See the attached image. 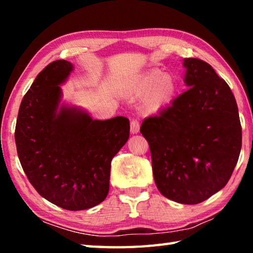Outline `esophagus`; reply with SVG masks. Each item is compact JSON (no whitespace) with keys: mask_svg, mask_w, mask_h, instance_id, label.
I'll return each instance as SVG.
<instances>
[{"mask_svg":"<svg viewBox=\"0 0 253 253\" xmlns=\"http://www.w3.org/2000/svg\"><path fill=\"white\" fill-rule=\"evenodd\" d=\"M139 131V122L137 119H132L130 122V132L132 135Z\"/></svg>","mask_w":253,"mask_h":253,"instance_id":"1","label":"esophagus"}]
</instances>
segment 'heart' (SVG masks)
Returning a JSON list of instances; mask_svg holds the SVG:
<instances>
[{
	"mask_svg": "<svg viewBox=\"0 0 253 253\" xmlns=\"http://www.w3.org/2000/svg\"><path fill=\"white\" fill-rule=\"evenodd\" d=\"M122 93L131 99L145 96L144 110L146 113H157L172 104L176 95V84L172 77L165 76L160 70H154L128 81L122 87Z\"/></svg>",
	"mask_w": 253,
	"mask_h": 253,
	"instance_id": "b5f03b06",
	"label": "heart"
}]
</instances>
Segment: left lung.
I'll return each mask as SVG.
<instances>
[{
	"label": "left lung",
	"instance_id": "left-lung-1",
	"mask_svg": "<svg viewBox=\"0 0 253 253\" xmlns=\"http://www.w3.org/2000/svg\"><path fill=\"white\" fill-rule=\"evenodd\" d=\"M186 91L140 132L152 154L158 191L181 204H198L222 190L237 165L242 130L237 101L225 81L203 60H183Z\"/></svg>",
	"mask_w": 253,
	"mask_h": 253
}]
</instances>
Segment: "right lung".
Masks as SVG:
<instances>
[{"instance_id":"right-lung-1","label":"right lung","mask_w":253,"mask_h":253,"mask_svg":"<svg viewBox=\"0 0 253 253\" xmlns=\"http://www.w3.org/2000/svg\"><path fill=\"white\" fill-rule=\"evenodd\" d=\"M74 70L67 60L46 66L21 101L15 144L22 169L42 198L80 211L96 207L109 191L110 163L129 138V121L92 119L61 104V85Z\"/></svg>"}]
</instances>
